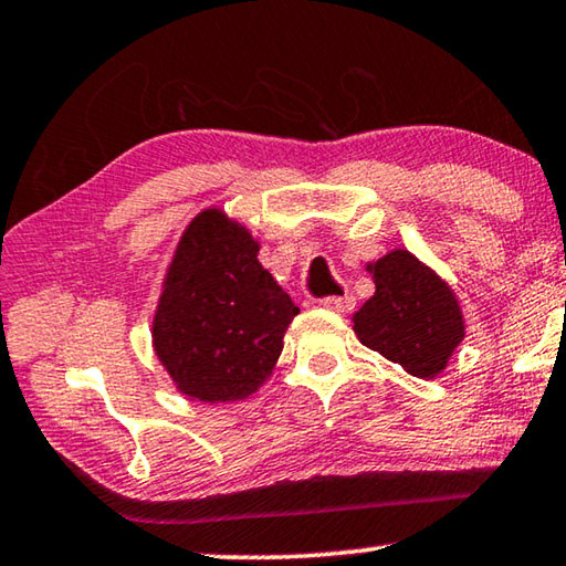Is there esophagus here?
<instances>
[{
  "label": "esophagus",
  "instance_id": "1",
  "mask_svg": "<svg viewBox=\"0 0 566 566\" xmlns=\"http://www.w3.org/2000/svg\"><path fill=\"white\" fill-rule=\"evenodd\" d=\"M321 305L326 311H333V313H348L356 305V298H354V295H348V293L346 295H333V298H323Z\"/></svg>",
  "mask_w": 566,
  "mask_h": 566
}]
</instances>
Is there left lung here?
Wrapping results in <instances>:
<instances>
[{"instance_id": "obj_1", "label": "left lung", "mask_w": 566, "mask_h": 566, "mask_svg": "<svg viewBox=\"0 0 566 566\" xmlns=\"http://www.w3.org/2000/svg\"><path fill=\"white\" fill-rule=\"evenodd\" d=\"M376 293L354 313L360 344L416 378H437L467 336L451 285L409 250L368 263Z\"/></svg>"}]
</instances>
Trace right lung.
<instances>
[{
	"instance_id": "1",
	"label": "right lung",
	"mask_w": 566,
	"mask_h": 566,
	"mask_svg": "<svg viewBox=\"0 0 566 566\" xmlns=\"http://www.w3.org/2000/svg\"><path fill=\"white\" fill-rule=\"evenodd\" d=\"M261 243L220 208L190 220L153 316V348L190 401H240L261 388L298 305L258 261Z\"/></svg>"
}]
</instances>
